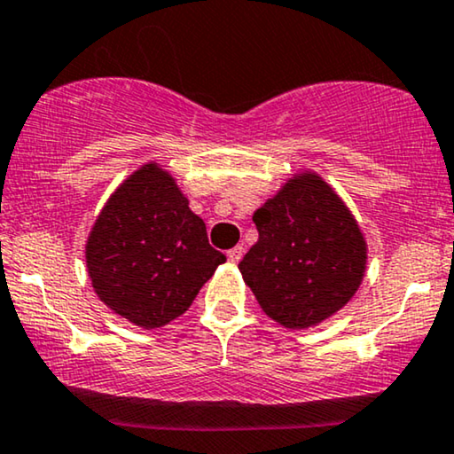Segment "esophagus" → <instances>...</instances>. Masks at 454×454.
I'll return each instance as SVG.
<instances>
[{
    "label": "esophagus",
    "mask_w": 454,
    "mask_h": 454,
    "mask_svg": "<svg viewBox=\"0 0 454 454\" xmlns=\"http://www.w3.org/2000/svg\"><path fill=\"white\" fill-rule=\"evenodd\" d=\"M243 254H245V249H243V247H232V249L231 251H228V262H231V263H239L240 262V257H243Z\"/></svg>",
    "instance_id": "34e87169"
}]
</instances>
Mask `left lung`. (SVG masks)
<instances>
[{"instance_id":"obj_1","label":"left lung","mask_w":454,"mask_h":454,"mask_svg":"<svg viewBox=\"0 0 454 454\" xmlns=\"http://www.w3.org/2000/svg\"><path fill=\"white\" fill-rule=\"evenodd\" d=\"M254 222L260 239L239 270L270 318L308 329L352 300L364 277L366 243L323 177L312 171L289 177Z\"/></svg>"}]
</instances>
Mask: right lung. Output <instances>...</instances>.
Segmentation results:
<instances>
[{"mask_svg": "<svg viewBox=\"0 0 454 454\" xmlns=\"http://www.w3.org/2000/svg\"><path fill=\"white\" fill-rule=\"evenodd\" d=\"M223 262L205 222L157 163L142 165L111 194L85 245L96 295L142 329L184 314Z\"/></svg>", "mask_w": 454, "mask_h": 454, "instance_id": "obj_1", "label": "right lung"}]
</instances>
